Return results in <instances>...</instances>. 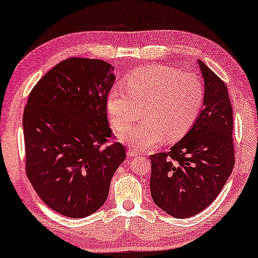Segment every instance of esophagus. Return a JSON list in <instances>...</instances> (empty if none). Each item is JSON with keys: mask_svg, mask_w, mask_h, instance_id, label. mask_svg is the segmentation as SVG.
<instances>
[{"mask_svg": "<svg viewBox=\"0 0 258 258\" xmlns=\"http://www.w3.org/2000/svg\"><path fill=\"white\" fill-rule=\"evenodd\" d=\"M141 152L134 150V148H128L127 150V155L130 158H133V157H138V155H140Z\"/></svg>", "mask_w": 258, "mask_h": 258, "instance_id": "obj_1", "label": "esophagus"}]
</instances>
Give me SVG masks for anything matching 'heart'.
I'll return each instance as SVG.
<instances>
[{
    "label": "heart",
    "instance_id": "heart-1",
    "mask_svg": "<svg viewBox=\"0 0 258 258\" xmlns=\"http://www.w3.org/2000/svg\"><path fill=\"white\" fill-rule=\"evenodd\" d=\"M127 91L113 88L106 108L117 132L128 130L141 115L144 120L121 139L137 148L158 146L167 137L179 140L190 130L200 113L205 89L201 79L165 65H145L126 76Z\"/></svg>",
    "mask_w": 258,
    "mask_h": 258
}]
</instances>
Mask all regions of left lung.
Segmentation results:
<instances>
[{"label": "left lung", "mask_w": 258, "mask_h": 258, "mask_svg": "<svg viewBox=\"0 0 258 258\" xmlns=\"http://www.w3.org/2000/svg\"><path fill=\"white\" fill-rule=\"evenodd\" d=\"M205 100L186 136L169 152L151 155V195L168 215L187 219L220 194L235 165L233 107L227 85L199 60Z\"/></svg>", "instance_id": "8db88e82"}]
</instances>
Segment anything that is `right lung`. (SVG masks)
Listing matches in <instances>:
<instances>
[{"mask_svg": "<svg viewBox=\"0 0 258 258\" xmlns=\"http://www.w3.org/2000/svg\"><path fill=\"white\" fill-rule=\"evenodd\" d=\"M113 68L100 59L61 60L32 88L23 112L25 173L41 200L82 219L106 201L126 151L112 143L106 99Z\"/></svg>", "mask_w": 258, "mask_h": 258, "instance_id": "add662e5", "label": "right lung"}]
</instances>
